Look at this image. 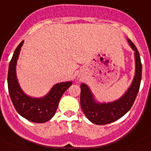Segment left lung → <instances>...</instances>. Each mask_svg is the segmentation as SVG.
<instances>
[{
    "mask_svg": "<svg viewBox=\"0 0 151 151\" xmlns=\"http://www.w3.org/2000/svg\"><path fill=\"white\" fill-rule=\"evenodd\" d=\"M128 42L134 51L135 74L130 87L120 99L111 103H97L89 86L85 83H81V109L86 117L93 124L103 125L116 121L130 110L135 100L141 84L142 65L140 55L134 44L130 39H128Z\"/></svg>",
    "mask_w": 151,
    "mask_h": 151,
    "instance_id": "1",
    "label": "left lung"
}]
</instances>
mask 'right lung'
<instances>
[{
  "label": "right lung",
  "instance_id": "add662e5",
  "mask_svg": "<svg viewBox=\"0 0 151 151\" xmlns=\"http://www.w3.org/2000/svg\"><path fill=\"white\" fill-rule=\"evenodd\" d=\"M24 40L19 44L9 64L7 85L9 94L17 112L23 118L32 122L44 123L49 121L57 110L63 93L72 85L71 81L56 83L46 96L32 98L26 95L18 83L16 66L19 52Z\"/></svg>",
  "mask_w": 151,
  "mask_h": 151
}]
</instances>
